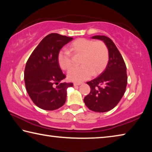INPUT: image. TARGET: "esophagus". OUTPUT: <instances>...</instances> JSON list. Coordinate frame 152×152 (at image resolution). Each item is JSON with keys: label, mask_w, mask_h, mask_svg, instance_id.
Returning a JSON list of instances; mask_svg holds the SVG:
<instances>
[{"label": "esophagus", "mask_w": 152, "mask_h": 152, "mask_svg": "<svg viewBox=\"0 0 152 152\" xmlns=\"http://www.w3.org/2000/svg\"><path fill=\"white\" fill-rule=\"evenodd\" d=\"M82 83H80V82H76V83H74V86H80V85Z\"/></svg>", "instance_id": "esophagus-1"}]
</instances>
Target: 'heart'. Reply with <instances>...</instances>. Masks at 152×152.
I'll list each match as a JSON object with an SVG mask.
<instances>
[{
  "label": "heart",
  "mask_w": 152,
  "mask_h": 152,
  "mask_svg": "<svg viewBox=\"0 0 152 152\" xmlns=\"http://www.w3.org/2000/svg\"><path fill=\"white\" fill-rule=\"evenodd\" d=\"M69 50L75 54L82 56L80 61L81 66L72 68L67 74V78L70 81L82 82L92 75H99L106 69L109 59V50L102 41L94 42L80 38L72 43ZM58 63L61 70H69L72 65L70 52L59 51Z\"/></svg>",
  "instance_id": "b5f03b06"
}]
</instances>
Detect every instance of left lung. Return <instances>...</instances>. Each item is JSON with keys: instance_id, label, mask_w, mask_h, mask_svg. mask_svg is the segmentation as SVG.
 Here are the masks:
<instances>
[{"instance_id": "left-lung-1", "label": "left lung", "mask_w": 152, "mask_h": 152, "mask_svg": "<svg viewBox=\"0 0 152 152\" xmlns=\"http://www.w3.org/2000/svg\"><path fill=\"white\" fill-rule=\"evenodd\" d=\"M92 39L101 40L109 50V59L105 70L86 83L91 92L84 102L90 110L103 113L113 109L124 94L127 84V68L121 55L113 41L104 35H95Z\"/></svg>"}]
</instances>
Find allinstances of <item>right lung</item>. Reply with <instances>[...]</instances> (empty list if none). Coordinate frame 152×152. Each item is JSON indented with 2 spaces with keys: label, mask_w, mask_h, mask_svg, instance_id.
<instances>
[{
  "label": "right lung",
  "mask_w": 152,
  "mask_h": 152,
  "mask_svg": "<svg viewBox=\"0 0 152 152\" xmlns=\"http://www.w3.org/2000/svg\"><path fill=\"white\" fill-rule=\"evenodd\" d=\"M72 39L50 33L43 38L28 59L24 72L25 87L31 99L40 109L53 110L65 103L67 89L73 84L61 82L66 76L59 66L58 54L63 46Z\"/></svg>",
  "instance_id": "right-lung-1"
}]
</instances>
